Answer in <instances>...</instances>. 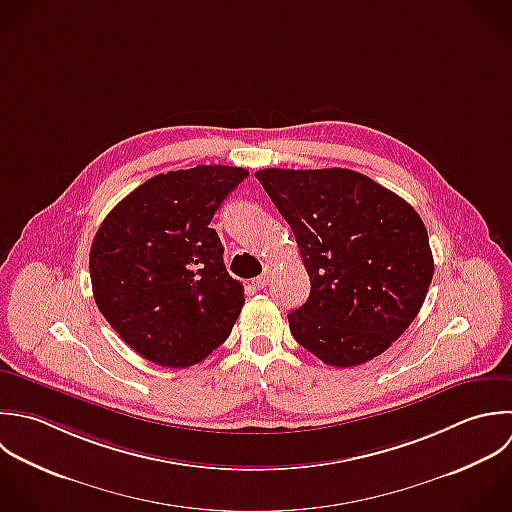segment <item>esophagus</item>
<instances>
[{"mask_svg":"<svg viewBox=\"0 0 512 512\" xmlns=\"http://www.w3.org/2000/svg\"><path fill=\"white\" fill-rule=\"evenodd\" d=\"M269 281H271V267H265L263 273L257 279H253V287L255 289H265L269 285Z\"/></svg>","mask_w":512,"mask_h":512,"instance_id":"obj_1","label":"esophagus"}]
</instances>
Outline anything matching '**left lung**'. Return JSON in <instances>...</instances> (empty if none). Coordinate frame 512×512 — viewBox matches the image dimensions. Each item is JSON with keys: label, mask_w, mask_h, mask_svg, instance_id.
Returning a JSON list of instances; mask_svg holds the SVG:
<instances>
[{"label": "left lung", "mask_w": 512, "mask_h": 512, "mask_svg": "<svg viewBox=\"0 0 512 512\" xmlns=\"http://www.w3.org/2000/svg\"><path fill=\"white\" fill-rule=\"evenodd\" d=\"M289 223L311 279L289 313L295 341L331 367L385 353L419 315L435 271L419 213L351 169L255 173Z\"/></svg>", "instance_id": "obj_1"}]
</instances>
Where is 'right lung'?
Wrapping results in <instances>:
<instances>
[{
    "label": "right lung",
    "instance_id": "1",
    "mask_svg": "<svg viewBox=\"0 0 512 512\" xmlns=\"http://www.w3.org/2000/svg\"><path fill=\"white\" fill-rule=\"evenodd\" d=\"M243 167L159 173L103 219L89 251L97 309L141 357L161 367L201 363L231 333L245 297L209 227Z\"/></svg>",
    "mask_w": 512,
    "mask_h": 512
}]
</instances>
